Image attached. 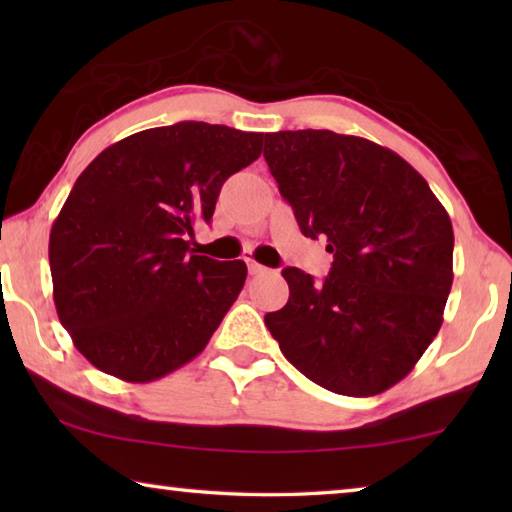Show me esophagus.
Masks as SVG:
<instances>
[{"instance_id": "34e87169", "label": "esophagus", "mask_w": 512, "mask_h": 512, "mask_svg": "<svg viewBox=\"0 0 512 512\" xmlns=\"http://www.w3.org/2000/svg\"><path fill=\"white\" fill-rule=\"evenodd\" d=\"M266 271H268L266 266L257 264V262H248V273H250V275H264Z\"/></svg>"}]
</instances>
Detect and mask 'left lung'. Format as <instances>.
Listing matches in <instances>:
<instances>
[{
    "label": "left lung",
    "mask_w": 512,
    "mask_h": 512,
    "mask_svg": "<svg viewBox=\"0 0 512 512\" xmlns=\"http://www.w3.org/2000/svg\"><path fill=\"white\" fill-rule=\"evenodd\" d=\"M264 158L332 271L284 268L289 302L266 314L280 350L327 391L370 397L436 339L454 282V230L427 180L395 151L334 131L266 133Z\"/></svg>",
    "instance_id": "obj_1"
}]
</instances>
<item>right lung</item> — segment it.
I'll use <instances>...</instances> for the list:
<instances>
[{"instance_id":"add662e5","label":"right lung","mask_w":512,"mask_h":512,"mask_svg":"<svg viewBox=\"0 0 512 512\" xmlns=\"http://www.w3.org/2000/svg\"><path fill=\"white\" fill-rule=\"evenodd\" d=\"M262 140L180 121L124 137L85 167L51 225L49 266L60 323L94 368L146 384L205 350L248 268L196 255L194 230Z\"/></svg>"}]
</instances>
